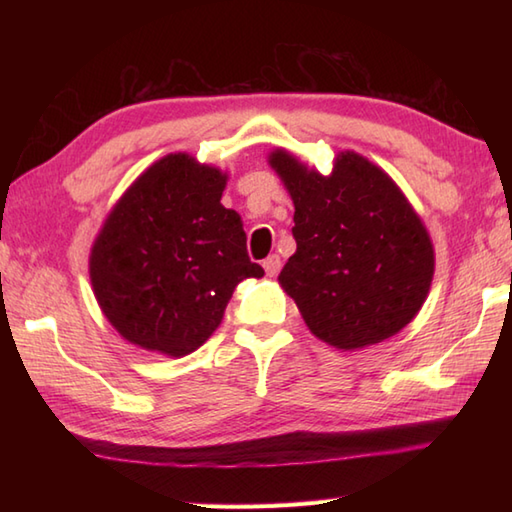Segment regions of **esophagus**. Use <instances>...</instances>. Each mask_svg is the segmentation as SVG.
Instances as JSON below:
<instances>
[{"label":"esophagus","instance_id":"esophagus-1","mask_svg":"<svg viewBox=\"0 0 512 512\" xmlns=\"http://www.w3.org/2000/svg\"><path fill=\"white\" fill-rule=\"evenodd\" d=\"M279 268H281V257L279 255H268L264 259V270H266L268 277H275L279 273Z\"/></svg>","mask_w":512,"mask_h":512}]
</instances>
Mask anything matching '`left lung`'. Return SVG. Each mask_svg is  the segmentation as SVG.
Returning a JSON list of instances; mask_svg holds the SVG:
<instances>
[{
	"instance_id": "obj_1",
	"label": "left lung",
	"mask_w": 512,
	"mask_h": 512,
	"mask_svg": "<svg viewBox=\"0 0 512 512\" xmlns=\"http://www.w3.org/2000/svg\"><path fill=\"white\" fill-rule=\"evenodd\" d=\"M295 202L297 250L279 284L314 336L339 350L400 332L429 295L433 244L418 213L387 173L354 151L330 176L286 149L268 156Z\"/></svg>"
}]
</instances>
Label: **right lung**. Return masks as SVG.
Segmentation results:
<instances>
[{
	"label": "right lung",
	"mask_w": 512,
	"mask_h": 512,
	"mask_svg": "<svg viewBox=\"0 0 512 512\" xmlns=\"http://www.w3.org/2000/svg\"><path fill=\"white\" fill-rule=\"evenodd\" d=\"M226 173L189 154L154 162L116 202L90 255L96 301L143 350L187 356L222 323L235 286L264 277L222 206Z\"/></svg>",
	"instance_id": "add662e5"
}]
</instances>
